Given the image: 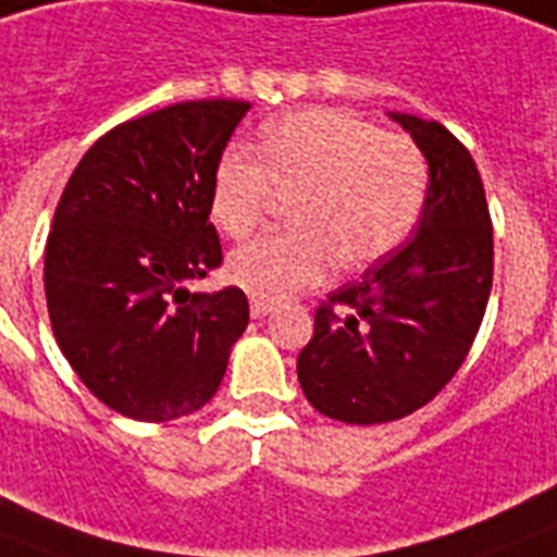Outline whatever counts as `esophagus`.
Returning a JSON list of instances; mask_svg holds the SVG:
<instances>
[{
    "instance_id": "esophagus-1",
    "label": "esophagus",
    "mask_w": 557,
    "mask_h": 557,
    "mask_svg": "<svg viewBox=\"0 0 557 557\" xmlns=\"http://www.w3.org/2000/svg\"><path fill=\"white\" fill-rule=\"evenodd\" d=\"M249 311H251V317H255V320H263V317H269L271 311H274V306H271V302H265V300H251Z\"/></svg>"
}]
</instances>
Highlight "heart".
Segmentation results:
<instances>
[{"mask_svg": "<svg viewBox=\"0 0 557 557\" xmlns=\"http://www.w3.org/2000/svg\"><path fill=\"white\" fill-rule=\"evenodd\" d=\"M430 172L413 138L354 112L306 107L269 121L260 147L223 149L209 186L212 221L246 237L280 191L292 223L228 257V277L260 300H288L329 277L336 257L366 265L394 251L422 218Z\"/></svg>", "mask_w": 557, "mask_h": 557, "instance_id": "heart-1", "label": "heart"}]
</instances>
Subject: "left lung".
Instances as JSON below:
<instances>
[{
  "label": "left lung",
  "mask_w": 557,
  "mask_h": 557,
  "mask_svg": "<svg viewBox=\"0 0 557 557\" xmlns=\"http://www.w3.org/2000/svg\"><path fill=\"white\" fill-rule=\"evenodd\" d=\"M391 119L428 158L419 232L320 302L297 359L306 399L348 424L428 405L473 348L493 288V221L473 156L438 121Z\"/></svg>",
  "instance_id": "obj_1"
}]
</instances>
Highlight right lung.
Wrapping results in <instances>:
<instances>
[{
  "instance_id": "obj_1",
  "label": "right lung",
  "mask_w": 557,
  "mask_h": 557,
  "mask_svg": "<svg viewBox=\"0 0 557 557\" xmlns=\"http://www.w3.org/2000/svg\"><path fill=\"white\" fill-rule=\"evenodd\" d=\"M249 107L200 98L124 121L64 186L45 246L50 325L78 380L115 413L170 422L203 408L249 325L240 288H186L223 263L209 186Z\"/></svg>"
}]
</instances>
